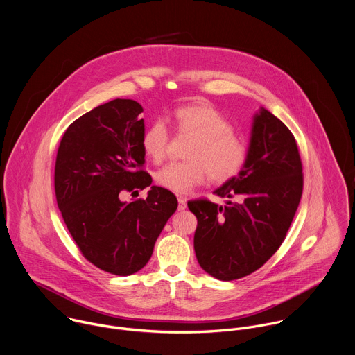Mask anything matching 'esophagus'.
Here are the masks:
<instances>
[{
  "mask_svg": "<svg viewBox=\"0 0 355 355\" xmlns=\"http://www.w3.org/2000/svg\"><path fill=\"white\" fill-rule=\"evenodd\" d=\"M187 208V198L178 196V211H184Z\"/></svg>",
  "mask_w": 355,
  "mask_h": 355,
  "instance_id": "34e87169",
  "label": "esophagus"
}]
</instances>
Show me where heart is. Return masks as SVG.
<instances>
[{
  "mask_svg": "<svg viewBox=\"0 0 355 355\" xmlns=\"http://www.w3.org/2000/svg\"><path fill=\"white\" fill-rule=\"evenodd\" d=\"M180 133L193 136L185 162L170 163L156 173V181L177 193H187L204 184L208 175L216 182L236 177L247 159L244 141L234 135L232 123L209 105H185L174 112ZM170 132L164 119L157 118L146 129L141 146L155 163L167 157Z\"/></svg>",
  "mask_w": 355,
  "mask_h": 355,
  "instance_id": "1",
  "label": "heart"
}]
</instances>
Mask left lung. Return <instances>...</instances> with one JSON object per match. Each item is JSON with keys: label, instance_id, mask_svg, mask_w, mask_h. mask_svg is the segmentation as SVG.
<instances>
[{"label": "left lung", "instance_id": "obj_1", "mask_svg": "<svg viewBox=\"0 0 355 355\" xmlns=\"http://www.w3.org/2000/svg\"><path fill=\"white\" fill-rule=\"evenodd\" d=\"M303 189L302 162L291 130L270 111L252 116L247 159L240 173L208 199L189 200L198 226L193 248L199 266L220 281L263 267L282 244Z\"/></svg>", "mask_w": 355, "mask_h": 355}]
</instances>
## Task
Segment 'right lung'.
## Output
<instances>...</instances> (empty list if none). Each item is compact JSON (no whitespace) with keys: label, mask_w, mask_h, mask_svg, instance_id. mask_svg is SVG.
I'll return each instance as SVG.
<instances>
[{"label":"right lung","mask_w":355,"mask_h":355,"mask_svg":"<svg viewBox=\"0 0 355 355\" xmlns=\"http://www.w3.org/2000/svg\"><path fill=\"white\" fill-rule=\"evenodd\" d=\"M143 108L133 99H114L74 121L60 141L55 191L63 220L83 256L110 274L141 270L178 200L151 185L141 170ZM146 186V200H121Z\"/></svg>","instance_id":"1"}]
</instances>
